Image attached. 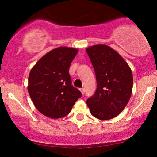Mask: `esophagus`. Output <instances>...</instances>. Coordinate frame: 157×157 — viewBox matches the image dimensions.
I'll return each instance as SVG.
<instances>
[{
  "instance_id": "1",
  "label": "esophagus",
  "mask_w": 157,
  "mask_h": 157,
  "mask_svg": "<svg viewBox=\"0 0 157 157\" xmlns=\"http://www.w3.org/2000/svg\"><path fill=\"white\" fill-rule=\"evenodd\" d=\"M79 90H80V91L81 92V94H84L85 89H83V88H81V89H79Z\"/></svg>"
}]
</instances>
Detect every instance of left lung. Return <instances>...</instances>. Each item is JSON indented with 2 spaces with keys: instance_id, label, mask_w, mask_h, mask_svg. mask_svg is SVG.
Returning a JSON list of instances; mask_svg holds the SVG:
<instances>
[{
  "instance_id": "left-lung-1",
  "label": "left lung",
  "mask_w": 157,
  "mask_h": 157,
  "mask_svg": "<svg viewBox=\"0 0 157 157\" xmlns=\"http://www.w3.org/2000/svg\"><path fill=\"white\" fill-rule=\"evenodd\" d=\"M96 74L97 88L86 101L91 113L100 120L113 119L124 110L132 93L133 75L125 60L106 45L86 49Z\"/></svg>"
}]
</instances>
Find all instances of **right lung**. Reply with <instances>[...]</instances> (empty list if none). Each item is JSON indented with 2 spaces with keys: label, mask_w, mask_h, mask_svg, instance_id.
I'll return each instance as SVG.
<instances>
[{
  "label": "right lung",
  "mask_w": 157,
  "mask_h": 157,
  "mask_svg": "<svg viewBox=\"0 0 157 157\" xmlns=\"http://www.w3.org/2000/svg\"><path fill=\"white\" fill-rule=\"evenodd\" d=\"M77 48L59 47L44 55L32 68L28 91L36 108L47 117L68 115L82 94L71 84V63Z\"/></svg>",
  "instance_id": "1"
}]
</instances>
